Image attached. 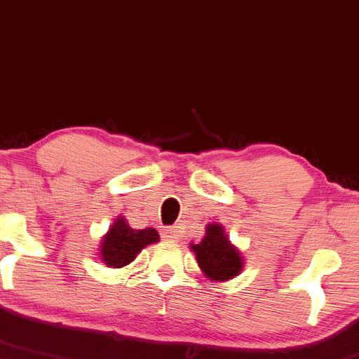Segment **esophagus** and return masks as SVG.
<instances>
[{"label": "esophagus", "instance_id": "34e87169", "mask_svg": "<svg viewBox=\"0 0 359 359\" xmlns=\"http://www.w3.org/2000/svg\"><path fill=\"white\" fill-rule=\"evenodd\" d=\"M181 233H183L181 226H170V229L164 230V238L170 240V242H178L181 238Z\"/></svg>", "mask_w": 359, "mask_h": 359}]
</instances>
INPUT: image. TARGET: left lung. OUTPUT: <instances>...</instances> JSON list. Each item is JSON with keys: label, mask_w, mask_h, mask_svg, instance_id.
Masks as SVG:
<instances>
[{"label": "left lung", "mask_w": 359, "mask_h": 359, "mask_svg": "<svg viewBox=\"0 0 359 359\" xmlns=\"http://www.w3.org/2000/svg\"><path fill=\"white\" fill-rule=\"evenodd\" d=\"M189 248L195 252L198 267L212 282H226L242 273L245 260L230 242L222 223H208L205 237L198 243H189Z\"/></svg>", "instance_id": "obj_1"}]
</instances>
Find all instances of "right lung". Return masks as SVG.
I'll list each match as a JSON object with an SVG mask.
<instances>
[{
    "label": "right lung",
    "instance_id": "obj_1",
    "mask_svg": "<svg viewBox=\"0 0 359 359\" xmlns=\"http://www.w3.org/2000/svg\"><path fill=\"white\" fill-rule=\"evenodd\" d=\"M159 242V233L153 226L142 230L130 229L126 218L117 217L99 245L100 260L111 269H122L141 254L142 248Z\"/></svg>",
    "mask_w": 359,
    "mask_h": 359
}]
</instances>
